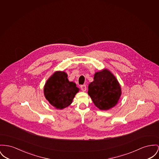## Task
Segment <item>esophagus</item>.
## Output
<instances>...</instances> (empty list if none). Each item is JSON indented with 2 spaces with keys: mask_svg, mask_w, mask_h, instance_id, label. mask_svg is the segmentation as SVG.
<instances>
[{
  "mask_svg": "<svg viewBox=\"0 0 159 159\" xmlns=\"http://www.w3.org/2000/svg\"><path fill=\"white\" fill-rule=\"evenodd\" d=\"M81 90H82L83 92H85L86 90H87L86 85H81Z\"/></svg>",
  "mask_w": 159,
  "mask_h": 159,
  "instance_id": "34e87169",
  "label": "esophagus"
}]
</instances>
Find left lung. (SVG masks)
Returning a JSON list of instances; mask_svg holds the SVG:
<instances>
[{
    "instance_id": "left-lung-1",
    "label": "left lung",
    "mask_w": 159,
    "mask_h": 159,
    "mask_svg": "<svg viewBox=\"0 0 159 159\" xmlns=\"http://www.w3.org/2000/svg\"><path fill=\"white\" fill-rule=\"evenodd\" d=\"M94 80L88 87V95L101 110H108L117 105L122 95L121 87L116 76L108 69L96 72Z\"/></svg>"
}]
</instances>
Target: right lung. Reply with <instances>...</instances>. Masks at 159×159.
I'll list each match as a JSON object with an SVG mask.
<instances>
[{
    "label": "right lung",
    "instance_id": "obj_1",
    "mask_svg": "<svg viewBox=\"0 0 159 159\" xmlns=\"http://www.w3.org/2000/svg\"><path fill=\"white\" fill-rule=\"evenodd\" d=\"M80 89L74 82L69 81L64 71H56L46 81L43 92L45 98L51 106L63 109L70 106Z\"/></svg>",
    "mask_w": 159,
    "mask_h": 159
}]
</instances>
